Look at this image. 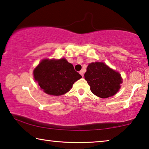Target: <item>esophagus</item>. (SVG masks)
Listing matches in <instances>:
<instances>
[{"label":"esophagus","mask_w":149,"mask_h":149,"mask_svg":"<svg viewBox=\"0 0 149 149\" xmlns=\"http://www.w3.org/2000/svg\"><path fill=\"white\" fill-rule=\"evenodd\" d=\"M79 74H81V75L82 77H84V70H81V71L79 72Z\"/></svg>","instance_id":"esophagus-1"}]
</instances>
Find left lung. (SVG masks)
Here are the masks:
<instances>
[{
  "mask_svg": "<svg viewBox=\"0 0 149 149\" xmlns=\"http://www.w3.org/2000/svg\"><path fill=\"white\" fill-rule=\"evenodd\" d=\"M85 79L93 94L100 98L114 95L120 88L122 79L119 73L103 62H93L87 68Z\"/></svg>",
  "mask_w": 149,
  "mask_h": 149,
  "instance_id": "obj_1",
  "label": "left lung"
}]
</instances>
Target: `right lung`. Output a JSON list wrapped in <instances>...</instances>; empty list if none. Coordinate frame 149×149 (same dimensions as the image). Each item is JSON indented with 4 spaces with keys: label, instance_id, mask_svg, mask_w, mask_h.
I'll use <instances>...</instances> for the list:
<instances>
[{
    "label": "right lung",
    "instance_id": "right-lung-1",
    "mask_svg": "<svg viewBox=\"0 0 149 149\" xmlns=\"http://www.w3.org/2000/svg\"><path fill=\"white\" fill-rule=\"evenodd\" d=\"M35 80L47 94L59 96L69 91L81 77L65 58L42 60L33 71Z\"/></svg>",
    "mask_w": 149,
    "mask_h": 149
}]
</instances>
